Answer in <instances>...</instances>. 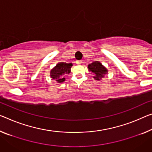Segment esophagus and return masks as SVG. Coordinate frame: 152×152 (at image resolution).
<instances>
[{"mask_svg": "<svg viewBox=\"0 0 152 152\" xmlns=\"http://www.w3.org/2000/svg\"><path fill=\"white\" fill-rule=\"evenodd\" d=\"M76 64H81V60H76Z\"/></svg>", "mask_w": 152, "mask_h": 152, "instance_id": "esophagus-1", "label": "esophagus"}]
</instances>
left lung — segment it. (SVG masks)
Instances as JSON below:
<instances>
[{
    "instance_id": "1",
    "label": "left lung",
    "mask_w": 152,
    "mask_h": 152,
    "mask_svg": "<svg viewBox=\"0 0 152 152\" xmlns=\"http://www.w3.org/2000/svg\"><path fill=\"white\" fill-rule=\"evenodd\" d=\"M88 69L89 72L94 75L93 78L96 81L101 80V79L104 77V75L108 73V70L99 61H94L88 64Z\"/></svg>"
}]
</instances>
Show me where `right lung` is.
<instances>
[{"label":"right lung","instance_id":"1","mask_svg":"<svg viewBox=\"0 0 152 152\" xmlns=\"http://www.w3.org/2000/svg\"><path fill=\"white\" fill-rule=\"evenodd\" d=\"M72 66V63L58 62L50 71V77L59 83L64 82L65 81V75L71 73Z\"/></svg>","mask_w":152,"mask_h":152}]
</instances>
